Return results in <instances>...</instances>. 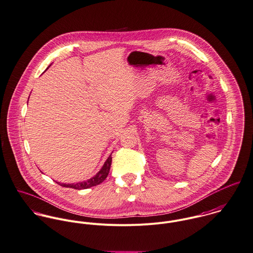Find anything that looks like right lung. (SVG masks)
I'll return each mask as SVG.
<instances>
[{"label": "right lung", "instance_id": "1", "mask_svg": "<svg viewBox=\"0 0 253 253\" xmlns=\"http://www.w3.org/2000/svg\"><path fill=\"white\" fill-rule=\"evenodd\" d=\"M112 154L109 156V158L107 159V161L105 162V164L103 165L102 169L90 179H87L85 181H82V182H77V183H60L57 182L59 185L63 186V187H69V188H74V189H86V188H90L92 186H96L100 183H102L108 176L109 172H110V169H111V165H112Z\"/></svg>", "mask_w": 253, "mask_h": 253}]
</instances>
